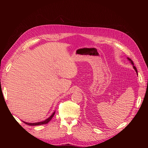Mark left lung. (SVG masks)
Returning a JSON list of instances; mask_svg holds the SVG:
<instances>
[{
    "instance_id": "left-lung-1",
    "label": "left lung",
    "mask_w": 148,
    "mask_h": 148,
    "mask_svg": "<svg viewBox=\"0 0 148 148\" xmlns=\"http://www.w3.org/2000/svg\"><path fill=\"white\" fill-rule=\"evenodd\" d=\"M127 59H128V60H130V62H131V64H132V65H133V69L135 70V71H136V73H138V71H137V70H136V67H135V66H134V64H133V61H132V60H131L130 59V58H127Z\"/></svg>"
}]
</instances>
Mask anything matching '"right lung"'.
<instances>
[{
  "label": "right lung",
  "instance_id": "right-lung-1",
  "mask_svg": "<svg viewBox=\"0 0 148 148\" xmlns=\"http://www.w3.org/2000/svg\"><path fill=\"white\" fill-rule=\"evenodd\" d=\"M56 112H54L50 117H49L48 119H47L46 120H45L44 121H42V122H36V123H28V122H23L27 124L28 125H31V126H36V125H44V124H46L49 121H51V120L52 119V117L54 115Z\"/></svg>",
  "mask_w": 148,
  "mask_h": 148
}]
</instances>
